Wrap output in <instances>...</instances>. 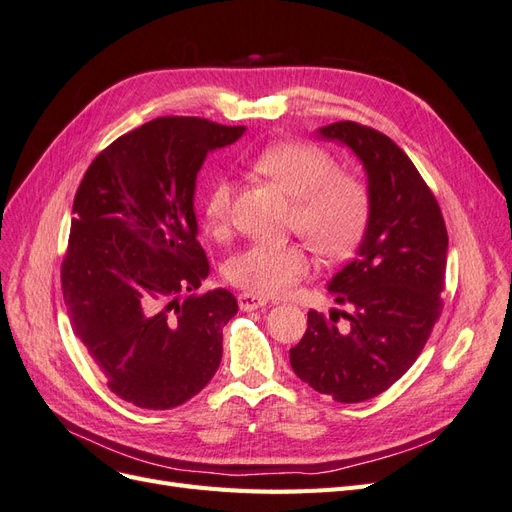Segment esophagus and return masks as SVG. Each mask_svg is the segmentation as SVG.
I'll use <instances>...</instances> for the list:
<instances>
[{
	"label": "esophagus",
	"instance_id": "34e87169",
	"mask_svg": "<svg viewBox=\"0 0 512 512\" xmlns=\"http://www.w3.org/2000/svg\"><path fill=\"white\" fill-rule=\"evenodd\" d=\"M237 301H239V307L243 309V312H254V309L265 307L269 303L267 297H258V294H250V292H241Z\"/></svg>",
	"mask_w": 512,
	"mask_h": 512
}]
</instances>
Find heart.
I'll list each match as a JSON object with an SVG mask.
<instances>
[{
    "label": "heart",
    "mask_w": 512,
    "mask_h": 512,
    "mask_svg": "<svg viewBox=\"0 0 512 512\" xmlns=\"http://www.w3.org/2000/svg\"><path fill=\"white\" fill-rule=\"evenodd\" d=\"M254 170L269 177L294 200L292 226L327 258L348 256L369 224V192L350 175L339 173L329 151L314 143H275L252 158ZM232 181L218 175L203 200L205 224L222 232L230 218ZM312 258L301 243H252L232 256L226 280L258 297H280L301 282Z\"/></svg>",
    "instance_id": "heart-1"
}]
</instances>
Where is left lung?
I'll return each mask as SVG.
<instances>
[{"mask_svg":"<svg viewBox=\"0 0 512 512\" xmlns=\"http://www.w3.org/2000/svg\"><path fill=\"white\" fill-rule=\"evenodd\" d=\"M318 132L363 162L371 213L356 258L329 282L335 301L354 309L329 318L307 312L290 365L314 391L359 404L389 389L423 352L442 312L448 235L436 196L389 136L354 121Z\"/></svg>","mask_w":512,"mask_h":512,"instance_id":"8db88e82","label":"left lung"}]
</instances>
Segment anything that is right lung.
<instances>
[{
    "label": "right lung",
    "instance_id": "right-lung-1",
    "mask_svg": "<svg viewBox=\"0 0 512 512\" xmlns=\"http://www.w3.org/2000/svg\"><path fill=\"white\" fill-rule=\"evenodd\" d=\"M243 126L158 117L119 136L76 190L61 290L74 335L128 404H185L222 361L237 314L224 288L196 294L209 260L196 241V175Z\"/></svg>",
    "mask_w": 512,
    "mask_h": 512
}]
</instances>
